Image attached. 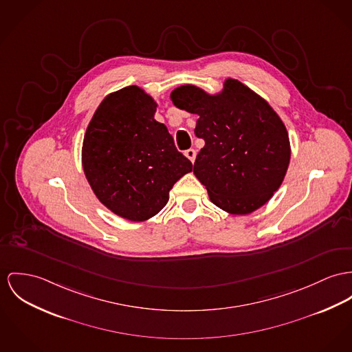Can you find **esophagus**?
Masks as SVG:
<instances>
[{"instance_id":"obj_1","label":"esophagus","mask_w":352,"mask_h":352,"mask_svg":"<svg viewBox=\"0 0 352 352\" xmlns=\"http://www.w3.org/2000/svg\"><path fill=\"white\" fill-rule=\"evenodd\" d=\"M185 155L189 158L191 162H194V161H195V157H197V151H195L194 148H189V150L185 151Z\"/></svg>"}]
</instances>
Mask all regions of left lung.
Segmentation results:
<instances>
[{
  "instance_id": "1",
  "label": "left lung",
  "mask_w": 352,
  "mask_h": 352,
  "mask_svg": "<svg viewBox=\"0 0 352 352\" xmlns=\"http://www.w3.org/2000/svg\"><path fill=\"white\" fill-rule=\"evenodd\" d=\"M178 109L199 115L205 140L194 174L210 201L232 214H249L280 188L291 158L287 129L271 106L243 82L228 79L218 95L182 85L171 92Z\"/></svg>"
}]
</instances>
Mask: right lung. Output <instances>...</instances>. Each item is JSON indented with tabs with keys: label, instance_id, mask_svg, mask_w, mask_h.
I'll list each match as a JSON object with an SVG mask.
<instances>
[{
	"label": "right lung",
	"instance_id": "add662e5",
	"mask_svg": "<svg viewBox=\"0 0 352 352\" xmlns=\"http://www.w3.org/2000/svg\"><path fill=\"white\" fill-rule=\"evenodd\" d=\"M155 111L153 98L136 85L109 94L82 142V168L94 192L111 212L136 222L158 214L174 184L192 170Z\"/></svg>",
	"mask_w": 352,
	"mask_h": 352
}]
</instances>
